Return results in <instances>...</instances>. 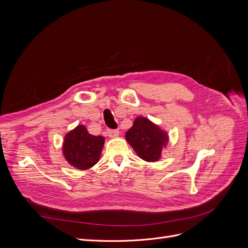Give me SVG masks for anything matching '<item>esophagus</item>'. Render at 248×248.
<instances>
[{
	"instance_id": "obj_1",
	"label": "esophagus",
	"mask_w": 248,
	"mask_h": 248,
	"mask_svg": "<svg viewBox=\"0 0 248 248\" xmlns=\"http://www.w3.org/2000/svg\"><path fill=\"white\" fill-rule=\"evenodd\" d=\"M119 131L118 130H110V129H108V137L109 138H111V139H115V138H118L119 137Z\"/></svg>"
}]
</instances>
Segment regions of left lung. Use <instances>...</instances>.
Segmentation results:
<instances>
[{
    "mask_svg": "<svg viewBox=\"0 0 248 248\" xmlns=\"http://www.w3.org/2000/svg\"><path fill=\"white\" fill-rule=\"evenodd\" d=\"M125 139L140 158L148 162L160 160L163 149L167 148L170 141L167 130L142 116L134 119Z\"/></svg>",
    "mask_w": 248,
    "mask_h": 248,
    "instance_id": "1",
    "label": "left lung"
}]
</instances>
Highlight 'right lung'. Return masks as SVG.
I'll list each match as a JSON object with an SVG mask.
<instances>
[{
    "label": "right lung",
    "mask_w": 248,
    "mask_h": 248,
    "mask_svg": "<svg viewBox=\"0 0 248 248\" xmlns=\"http://www.w3.org/2000/svg\"><path fill=\"white\" fill-rule=\"evenodd\" d=\"M106 139L90 134L87 127L78 125L66 133L62 153L65 160L77 170H86L99 161Z\"/></svg>",
    "instance_id": "obj_1"
}]
</instances>
